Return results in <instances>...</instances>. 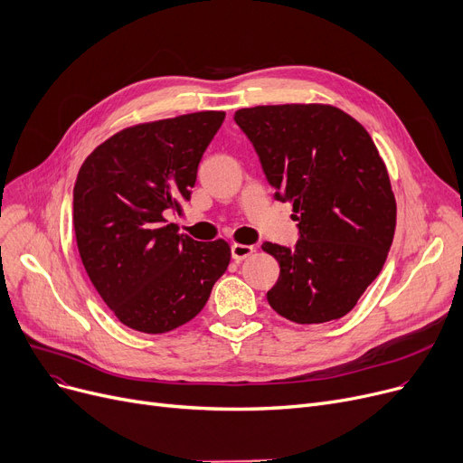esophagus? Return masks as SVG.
I'll return each mask as SVG.
<instances>
[{
  "label": "esophagus",
  "mask_w": 463,
  "mask_h": 463,
  "mask_svg": "<svg viewBox=\"0 0 463 463\" xmlns=\"http://www.w3.org/2000/svg\"><path fill=\"white\" fill-rule=\"evenodd\" d=\"M252 252H254V247H250V245H243V243H233L232 245V258L237 260V261L249 258Z\"/></svg>",
  "instance_id": "obj_1"
}]
</instances>
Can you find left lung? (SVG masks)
<instances>
[{"mask_svg": "<svg viewBox=\"0 0 463 463\" xmlns=\"http://www.w3.org/2000/svg\"><path fill=\"white\" fill-rule=\"evenodd\" d=\"M235 122L299 228L294 249L261 245L280 266L269 305L298 324L345 317L381 273L395 232L398 209L375 143L324 103L239 109Z\"/></svg>", "mask_w": 463, "mask_h": 463, "instance_id": "left-lung-1", "label": "left lung"}]
</instances>
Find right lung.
I'll return each instance as SVG.
<instances>
[{"label": "right lung", "instance_id": "add662e5", "mask_svg": "<svg viewBox=\"0 0 463 463\" xmlns=\"http://www.w3.org/2000/svg\"><path fill=\"white\" fill-rule=\"evenodd\" d=\"M224 111L129 126L84 160L73 188L82 266L128 327L165 334L200 313L230 266L224 239L194 241L167 224L183 213Z\"/></svg>", "mask_w": 463, "mask_h": 463}]
</instances>
